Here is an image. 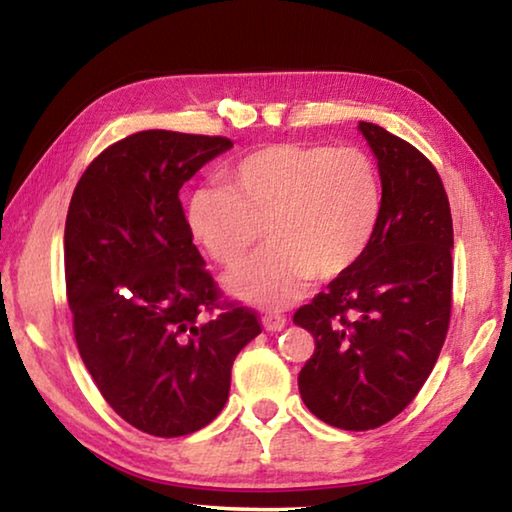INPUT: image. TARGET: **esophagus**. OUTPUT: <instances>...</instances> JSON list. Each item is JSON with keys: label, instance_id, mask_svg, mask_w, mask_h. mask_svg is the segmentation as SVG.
I'll list each match as a JSON object with an SVG mask.
<instances>
[{"label": "esophagus", "instance_id": "34e87169", "mask_svg": "<svg viewBox=\"0 0 512 512\" xmlns=\"http://www.w3.org/2000/svg\"><path fill=\"white\" fill-rule=\"evenodd\" d=\"M262 325L268 329V332H280V329L287 327V316H282V314H264L262 316Z\"/></svg>", "mask_w": 512, "mask_h": 512}]
</instances>
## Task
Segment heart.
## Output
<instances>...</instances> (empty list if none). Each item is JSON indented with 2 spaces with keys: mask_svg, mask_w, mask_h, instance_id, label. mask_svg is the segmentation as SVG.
Instances as JSON below:
<instances>
[{
  "mask_svg": "<svg viewBox=\"0 0 512 512\" xmlns=\"http://www.w3.org/2000/svg\"><path fill=\"white\" fill-rule=\"evenodd\" d=\"M228 189H198L189 228L216 264L237 266L262 237L268 244L230 277L237 298L284 307L307 282H329L366 255L381 219V180L366 151L327 144H271L228 171Z\"/></svg>",
  "mask_w": 512,
  "mask_h": 512,
  "instance_id": "heart-1",
  "label": "heart"
}]
</instances>
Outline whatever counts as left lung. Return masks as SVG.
Returning <instances> with one entry per match:
<instances>
[{
  "label": "left lung",
  "instance_id": "8db88e82",
  "mask_svg": "<svg viewBox=\"0 0 512 512\" xmlns=\"http://www.w3.org/2000/svg\"><path fill=\"white\" fill-rule=\"evenodd\" d=\"M377 158L381 219L366 255L293 314L316 350L302 402L332 427L377 429L436 366L452 316L454 228L438 171L402 137L359 121Z\"/></svg>",
  "mask_w": 512,
  "mask_h": 512
}]
</instances>
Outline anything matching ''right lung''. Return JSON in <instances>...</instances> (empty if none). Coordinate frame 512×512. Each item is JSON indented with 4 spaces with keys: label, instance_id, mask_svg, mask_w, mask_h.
Segmentation results:
<instances>
[{
    "label": "right lung",
    "instance_id": "add662e5",
    "mask_svg": "<svg viewBox=\"0 0 512 512\" xmlns=\"http://www.w3.org/2000/svg\"><path fill=\"white\" fill-rule=\"evenodd\" d=\"M228 137L142 131L108 146L76 185L65 221L74 339L119 418L160 438L210 424L237 354L262 332L223 298L194 246L178 192Z\"/></svg>",
    "mask_w": 512,
    "mask_h": 512
}]
</instances>
